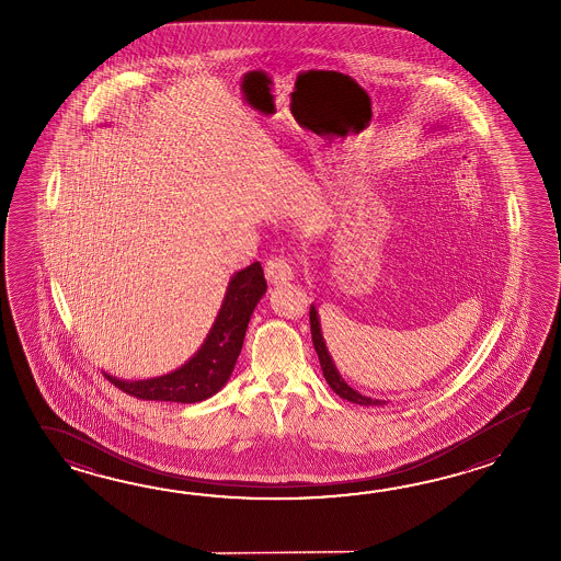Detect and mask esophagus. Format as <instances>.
<instances>
[{
    "instance_id": "esophagus-1",
    "label": "esophagus",
    "mask_w": 561,
    "mask_h": 561,
    "mask_svg": "<svg viewBox=\"0 0 561 561\" xmlns=\"http://www.w3.org/2000/svg\"><path fill=\"white\" fill-rule=\"evenodd\" d=\"M264 275L271 285H285L293 280V266L283 256H273L264 264Z\"/></svg>"
}]
</instances>
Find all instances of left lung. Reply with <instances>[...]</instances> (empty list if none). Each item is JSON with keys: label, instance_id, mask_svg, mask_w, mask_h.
<instances>
[{"label": "left lung", "instance_id": "1", "mask_svg": "<svg viewBox=\"0 0 561 561\" xmlns=\"http://www.w3.org/2000/svg\"><path fill=\"white\" fill-rule=\"evenodd\" d=\"M309 317L312 345H314V351H317L319 360H321L322 375H324V379H327L329 387L333 389L334 393L339 394L341 399L351 401V403H357V405H385V401H381V399H370V397H365V394H360L358 391H355L351 385H346V381L341 377L339 369L334 367L333 358L329 355V348L324 345V339H322L321 333V322H319V312H317L314 307H310Z\"/></svg>", "mask_w": 561, "mask_h": 561}]
</instances>
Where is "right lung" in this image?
<instances>
[{
  "label": "right lung",
  "instance_id": "1",
  "mask_svg": "<svg viewBox=\"0 0 561 561\" xmlns=\"http://www.w3.org/2000/svg\"><path fill=\"white\" fill-rule=\"evenodd\" d=\"M264 293L263 266L252 263L230 278L215 324L191 360L168 375L144 381H122L104 373L107 381L114 382L124 393L146 401L198 403L213 397L227 385L234 370L252 310Z\"/></svg>",
  "mask_w": 561,
  "mask_h": 561
}]
</instances>
